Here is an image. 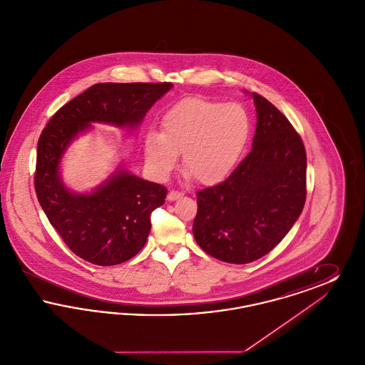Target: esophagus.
Wrapping results in <instances>:
<instances>
[{
  "mask_svg": "<svg viewBox=\"0 0 365 365\" xmlns=\"http://www.w3.org/2000/svg\"><path fill=\"white\" fill-rule=\"evenodd\" d=\"M182 195H183V192H182V191L171 190L168 192L167 198H168V201H175V200H178V198H179V197H182Z\"/></svg>",
  "mask_w": 365,
  "mask_h": 365,
  "instance_id": "esophagus-1",
  "label": "esophagus"
}]
</instances>
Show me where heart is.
<instances>
[{"label": "heart", "mask_w": 365, "mask_h": 365, "mask_svg": "<svg viewBox=\"0 0 365 365\" xmlns=\"http://www.w3.org/2000/svg\"><path fill=\"white\" fill-rule=\"evenodd\" d=\"M250 137V118L242 105L190 97L168 109L161 133L145 138L146 163L167 175L182 156L183 171L200 185H216L232 173Z\"/></svg>", "instance_id": "obj_1"}]
</instances>
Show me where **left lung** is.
<instances>
[{"instance_id": "8db88e82", "label": "left lung", "mask_w": 365, "mask_h": 365, "mask_svg": "<svg viewBox=\"0 0 365 365\" xmlns=\"http://www.w3.org/2000/svg\"><path fill=\"white\" fill-rule=\"evenodd\" d=\"M253 149L222 183L197 191L192 234L209 256L247 264L290 231L307 200V152L292 123L262 96Z\"/></svg>"}]
</instances>
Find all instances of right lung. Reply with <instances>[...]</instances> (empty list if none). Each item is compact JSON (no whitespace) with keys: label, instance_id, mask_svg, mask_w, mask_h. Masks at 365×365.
I'll return each instance as SVG.
<instances>
[{"label":"right lung","instance_id":"1","mask_svg":"<svg viewBox=\"0 0 365 365\" xmlns=\"http://www.w3.org/2000/svg\"><path fill=\"white\" fill-rule=\"evenodd\" d=\"M173 83H97L61 106L38 139L34 186L51 225L78 257L96 265L133 259L150 232V215L167 189L119 170L91 194L66 189L58 164L91 122L135 127Z\"/></svg>","mask_w":365,"mask_h":365}]
</instances>
